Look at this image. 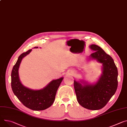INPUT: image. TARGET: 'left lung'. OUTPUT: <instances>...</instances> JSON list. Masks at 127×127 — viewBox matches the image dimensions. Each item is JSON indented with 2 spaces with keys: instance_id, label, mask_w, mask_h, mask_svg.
I'll list each match as a JSON object with an SVG mask.
<instances>
[{
  "instance_id": "1",
  "label": "left lung",
  "mask_w": 127,
  "mask_h": 127,
  "mask_svg": "<svg viewBox=\"0 0 127 127\" xmlns=\"http://www.w3.org/2000/svg\"><path fill=\"white\" fill-rule=\"evenodd\" d=\"M90 48L94 51L91 57L103 64V74L94 85L83 86L74 81L76 98L79 104L90 110H98L104 107L116 93L118 88V71L110 56L96 44Z\"/></svg>"
}]
</instances>
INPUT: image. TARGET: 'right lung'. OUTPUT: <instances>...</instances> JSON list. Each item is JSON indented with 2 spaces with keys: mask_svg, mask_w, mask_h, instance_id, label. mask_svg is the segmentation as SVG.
Instances as JSON below:
<instances>
[{
  "mask_svg": "<svg viewBox=\"0 0 127 127\" xmlns=\"http://www.w3.org/2000/svg\"><path fill=\"white\" fill-rule=\"evenodd\" d=\"M31 50H29L19 57L11 71V86L14 94L24 106L33 110H43L53 104L63 78L52 80L47 87L40 90H32L23 86L19 77V68L22 59Z\"/></svg>",
  "mask_w": 127,
  "mask_h": 127,
  "instance_id": "right-lung-1",
  "label": "right lung"
}]
</instances>
